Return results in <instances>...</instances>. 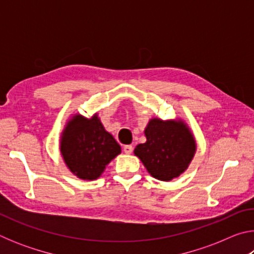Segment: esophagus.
<instances>
[{
  "label": "esophagus",
  "mask_w": 254,
  "mask_h": 254,
  "mask_svg": "<svg viewBox=\"0 0 254 254\" xmlns=\"http://www.w3.org/2000/svg\"><path fill=\"white\" fill-rule=\"evenodd\" d=\"M123 151L126 152L127 154H130V153H132V151H133V147L132 145H124V148H123Z\"/></svg>",
  "instance_id": "34e87169"
}]
</instances>
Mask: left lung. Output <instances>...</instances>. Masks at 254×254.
Here are the masks:
<instances>
[{"label":"left lung","mask_w":254,"mask_h":254,"mask_svg":"<svg viewBox=\"0 0 254 254\" xmlns=\"http://www.w3.org/2000/svg\"><path fill=\"white\" fill-rule=\"evenodd\" d=\"M147 141L134 154L156 179L169 182L188 168L196 151L195 137L182 120L151 119L144 130Z\"/></svg>","instance_id":"obj_1"}]
</instances>
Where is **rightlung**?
<instances>
[{
  "instance_id": "right-lung-1",
  "label": "right lung",
  "mask_w": 254,
  "mask_h": 254,
  "mask_svg": "<svg viewBox=\"0 0 254 254\" xmlns=\"http://www.w3.org/2000/svg\"><path fill=\"white\" fill-rule=\"evenodd\" d=\"M60 152L72 174L80 179L94 180L121 153V147L105 130L97 114L91 119L76 114L64 128Z\"/></svg>"
}]
</instances>
